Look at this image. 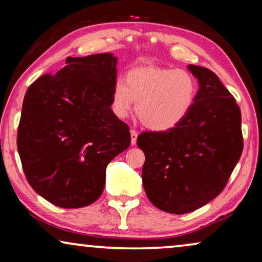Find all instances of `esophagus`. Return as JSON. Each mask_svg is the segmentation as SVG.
<instances>
[{
	"label": "esophagus",
	"instance_id": "34e87169",
	"mask_svg": "<svg viewBox=\"0 0 262 262\" xmlns=\"http://www.w3.org/2000/svg\"><path fill=\"white\" fill-rule=\"evenodd\" d=\"M137 137H138V132L135 130V128H132L131 130V144L135 145L136 142H137Z\"/></svg>",
	"mask_w": 262,
	"mask_h": 262
}]
</instances>
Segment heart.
Masks as SVG:
<instances>
[{"instance_id":"obj_1","label":"heart","mask_w":262,"mask_h":262,"mask_svg":"<svg viewBox=\"0 0 262 262\" xmlns=\"http://www.w3.org/2000/svg\"><path fill=\"white\" fill-rule=\"evenodd\" d=\"M196 94L198 82L189 71L142 66L128 70L125 82L114 83L111 107L114 116L123 119L137 101L136 112L146 127L169 131L188 117Z\"/></svg>"}]
</instances>
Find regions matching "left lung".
I'll use <instances>...</instances> for the list:
<instances>
[{"label":"left lung","mask_w":262,"mask_h":262,"mask_svg":"<svg viewBox=\"0 0 262 262\" xmlns=\"http://www.w3.org/2000/svg\"><path fill=\"white\" fill-rule=\"evenodd\" d=\"M199 91L188 117L169 131L142 132L143 186L169 213L191 212L223 191L243 150L241 111L210 69L189 64Z\"/></svg>","instance_id":"1"}]
</instances>
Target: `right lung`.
Segmentation results:
<instances>
[{"label": "right lung", "mask_w": 262, "mask_h": 262, "mask_svg": "<svg viewBox=\"0 0 262 262\" xmlns=\"http://www.w3.org/2000/svg\"><path fill=\"white\" fill-rule=\"evenodd\" d=\"M66 63L28 87L16 143L31 187L53 205L77 209L101 195L107 164L130 146L131 135L111 110L116 57H68Z\"/></svg>", "instance_id": "1"}]
</instances>
